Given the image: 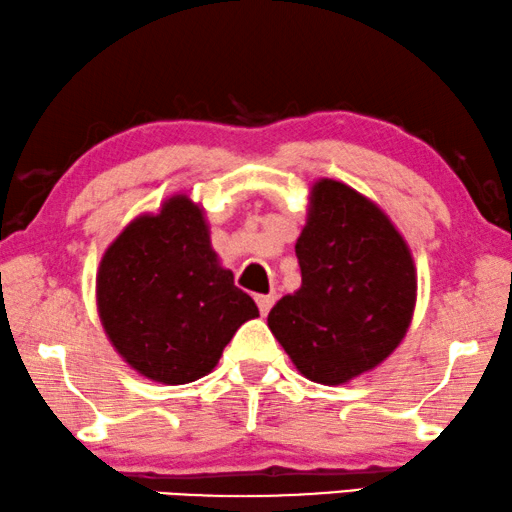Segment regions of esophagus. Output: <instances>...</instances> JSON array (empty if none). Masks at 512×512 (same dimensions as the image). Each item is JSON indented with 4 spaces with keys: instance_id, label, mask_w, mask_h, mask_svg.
<instances>
[{
    "instance_id": "1",
    "label": "esophagus",
    "mask_w": 512,
    "mask_h": 512,
    "mask_svg": "<svg viewBox=\"0 0 512 512\" xmlns=\"http://www.w3.org/2000/svg\"><path fill=\"white\" fill-rule=\"evenodd\" d=\"M255 301H257V306H259V313L266 315V313L271 311V306H273V301H276V297H273V294H257Z\"/></svg>"
}]
</instances>
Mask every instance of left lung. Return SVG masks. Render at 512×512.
<instances>
[{"instance_id": "8db88e82", "label": "left lung", "mask_w": 512, "mask_h": 512, "mask_svg": "<svg viewBox=\"0 0 512 512\" xmlns=\"http://www.w3.org/2000/svg\"><path fill=\"white\" fill-rule=\"evenodd\" d=\"M301 287L271 308L269 329L322 385L362 376L392 355L415 308V264L380 208L352 187L313 185L297 246Z\"/></svg>"}]
</instances>
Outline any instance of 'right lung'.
Segmentation results:
<instances>
[{"label": "right lung", "instance_id": "obj_1", "mask_svg": "<svg viewBox=\"0 0 512 512\" xmlns=\"http://www.w3.org/2000/svg\"><path fill=\"white\" fill-rule=\"evenodd\" d=\"M97 308L122 359L164 385L211 373L243 322L259 315L211 248L204 213L185 194L129 222L102 257Z\"/></svg>", "mask_w": 512, "mask_h": 512}]
</instances>
